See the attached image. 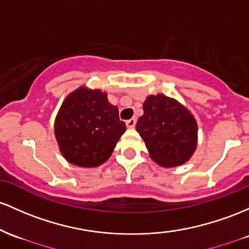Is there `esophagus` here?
I'll use <instances>...</instances> for the list:
<instances>
[{"label":"esophagus","instance_id":"esophagus-1","mask_svg":"<svg viewBox=\"0 0 249 249\" xmlns=\"http://www.w3.org/2000/svg\"><path fill=\"white\" fill-rule=\"evenodd\" d=\"M136 123H137V120L135 118H131L129 120H126V126L129 127V129H133V127L136 126Z\"/></svg>","mask_w":249,"mask_h":249}]
</instances>
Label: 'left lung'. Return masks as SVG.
Here are the masks:
<instances>
[{"label": "left lung", "mask_w": 249, "mask_h": 249, "mask_svg": "<svg viewBox=\"0 0 249 249\" xmlns=\"http://www.w3.org/2000/svg\"><path fill=\"white\" fill-rule=\"evenodd\" d=\"M136 130L157 164L173 168L190 160L197 145V123L177 100L164 94L149 95Z\"/></svg>", "instance_id": "8db88e82"}]
</instances>
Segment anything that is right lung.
Returning <instances> with one entry per match:
<instances>
[{"instance_id":"right-lung-1","label":"right lung","mask_w":249,"mask_h":249,"mask_svg":"<svg viewBox=\"0 0 249 249\" xmlns=\"http://www.w3.org/2000/svg\"><path fill=\"white\" fill-rule=\"evenodd\" d=\"M125 130L118 107L108 103L107 94L85 86L67 95L54 124L60 152L81 168L105 163Z\"/></svg>"}]
</instances>
